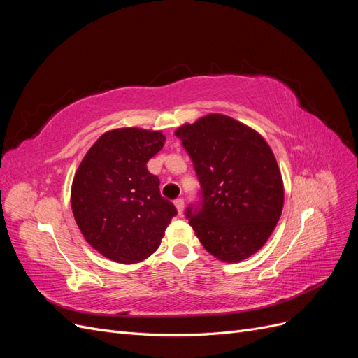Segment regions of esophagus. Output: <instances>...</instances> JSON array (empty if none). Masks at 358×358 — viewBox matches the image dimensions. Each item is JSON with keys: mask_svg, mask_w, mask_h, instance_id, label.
<instances>
[{"mask_svg": "<svg viewBox=\"0 0 358 358\" xmlns=\"http://www.w3.org/2000/svg\"><path fill=\"white\" fill-rule=\"evenodd\" d=\"M175 206H176V209H178V213L182 215L183 213V200L182 199H176L175 200Z\"/></svg>", "mask_w": 358, "mask_h": 358, "instance_id": "34e87169", "label": "esophagus"}]
</instances>
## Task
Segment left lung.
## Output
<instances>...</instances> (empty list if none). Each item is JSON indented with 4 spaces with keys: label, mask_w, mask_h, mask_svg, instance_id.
<instances>
[{
    "label": "left lung",
    "mask_w": 358,
    "mask_h": 358,
    "mask_svg": "<svg viewBox=\"0 0 358 358\" xmlns=\"http://www.w3.org/2000/svg\"><path fill=\"white\" fill-rule=\"evenodd\" d=\"M175 134L189 154L201 201L185 215L208 252L239 263L262 248L282 213L284 183L276 158L255 129L210 113Z\"/></svg>",
    "instance_id": "left-lung-1"
}]
</instances>
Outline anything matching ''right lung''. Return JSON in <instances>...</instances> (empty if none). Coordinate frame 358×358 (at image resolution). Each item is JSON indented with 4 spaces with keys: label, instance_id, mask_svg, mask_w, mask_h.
<instances>
[{
    "label": "right lung",
    "instance_id": "right-lung-1",
    "mask_svg": "<svg viewBox=\"0 0 358 358\" xmlns=\"http://www.w3.org/2000/svg\"><path fill=\"white\" fill-rule=\"evenodd\" d=\"M164 142L161 131L112 129L91 146L74 175L76 224L86 242L116 263L134 264L152 255L178 213L146 167Z\"/></svg>",
    "mask_w": 358,
    "mask_h": 358
}]
</instances>
